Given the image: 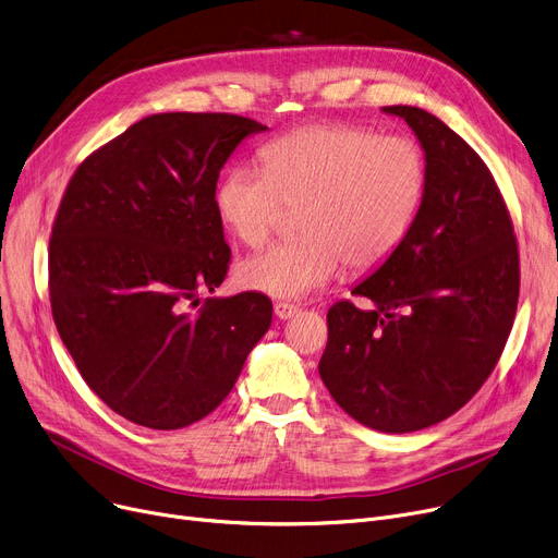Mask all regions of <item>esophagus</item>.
Instances as JSON below:
<instances>
[{"mask_svg":"<svg viewBox=\"0 0 558 558\" xmlns=\"http://www.w3.org/2000/svg\"><path fill=\"white\" fill-rule=\"evenodd\" d=\"M274 314L280 318V320H287V318H294L299 314V307L291 305V303H276L274 305Z\"/></svg>","mask_w":558,"mask_h":558,"instance_id":"esophagus-1","label":"esophagus"}]
</instances>
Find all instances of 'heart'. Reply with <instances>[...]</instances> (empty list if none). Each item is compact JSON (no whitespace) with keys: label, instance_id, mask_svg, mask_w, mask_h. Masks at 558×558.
I'll return each mask as SVG.
<instances>
[{"label":"heart","instance_id":"heart-1","mask_svg":"<svg viewBox=\"0 0 558 558\" xmlns=\"http://www.w3.org/2000/svg\"><path fill=\"white\" fill-rule=\"evenodd\" d=\"M262 169L238 165L215 192L217 215L234 240L259 246L301 210L303 238L238 264V282L271 299H305L348 264L371 271L407 240L427 190L418 144L375 131L326 124L291 131L262 149Z\"/></svg>","mask_w":558,"mask_h":558}]
</instances>
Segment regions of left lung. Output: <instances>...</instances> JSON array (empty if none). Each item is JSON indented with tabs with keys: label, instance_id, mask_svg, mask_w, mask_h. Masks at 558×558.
<instances>
[{
	"label": "left lung",
	"instance_id": "left-lung-1",
	"mask_svg": "<svg viewBox=\"0 0 558 558\" xmlns=\"http://www.w3.org/2000/svg\"><path fill=\"white\" fill-rule=\"evenodd\" d=\"M421 142L427 190L402 246L328 312L318 373L357 423L404 434L452 416L500 360L520 291L511 217L484 160L438 117L385 106Z\"/></svg>",
	"mask_w": 558,
	"mask_h": 558
}]
</instances>
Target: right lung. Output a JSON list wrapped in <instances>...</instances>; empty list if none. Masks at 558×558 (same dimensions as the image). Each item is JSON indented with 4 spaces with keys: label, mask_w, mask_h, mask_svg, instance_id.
<instances>
[{
    "label": "right lung",
    "mask_w": 558,
    "mask_h": 558,
    "mask_svg": "<svg viewBox=\"0 0 558 558\" xmlns=\"http://www.w3.org/2000/svg\"><path fill=\"white\" fill-rule=\"evenodd\" d=\"M262 131L226 112L149 114L65 190L49 242L53 324L87 387L135 425L181 429L215 412L271 326L257 291L198 305L230 262L219 171Z\"/></svg>",
    "instance_id": "right-lung-1"
}]
</instances>
